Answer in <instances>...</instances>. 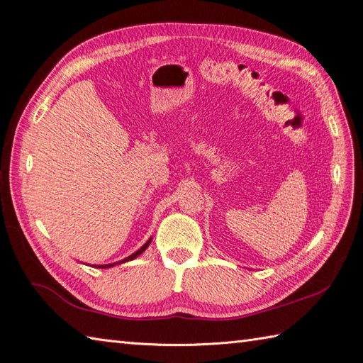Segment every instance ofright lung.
I'll use <instances>...</instances> for the list:
<instances>
[{"instance_id":"add662e5","label":"right lung","mask_w":363,"mask_h":363,"mask_svg":"<svg viewBox=\"0 0 363 363\" xmlns=\"http://www.w3.org/2000/svg\"><path fill=\"white\" fill-rule=\"evenodd\" d=\"M151 239L152 238H150L148 240H147V242L144 244V245H142L138 251H135L133 252V255H131V256H128V257H125V259H123V260H119V262H115V263H107V265H94V267H96V268H111V267H115V265H121V263H125V262H130V260H133V259H136L138 256H140L142 255V252H144L147 248H148V245L151 244Z\"/></svg>"}]
</instances>
